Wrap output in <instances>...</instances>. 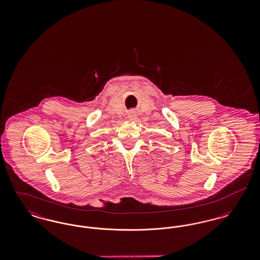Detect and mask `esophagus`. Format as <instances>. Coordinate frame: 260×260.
Listing matches in <instances>:
<instances>
[{
    "label": "esophagus",
    "mask_w": 260,
    "mask_h": 260,
    "mask_svg": "<svg viewBox=\"0 0 260 260\" xmlns=\"http://www.w3.org/2000/svg\"><path fill=\"white\" fill-rule=\"evenodd\" d=\"M128 119L131 120V121H134V120H136V115L135 113H131L129 115H128Z\"/></svg>",
    "instance_id": "obj_1"
}]
</instances>
